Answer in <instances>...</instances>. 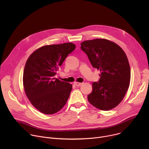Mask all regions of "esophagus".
Masks as SVG:
<instances>
[{
	"label": "esophagus",
	"mask_w": 149,
	"mask_h": 149,
	"mask_svg": "<svg viewBox=\"0 0 149 149\" xmlns=\"http://www.w3.org/2000/svg\"><path fill=\"white\" fill-rule=\"evenodd\" d=\"M74 84L76 86H81L83 84V83H78V82H75Z\"/></svg>",
	"instance_id": "obj_1"
}]
</instances>
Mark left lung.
Returning a JSON list of instances; mask_svg holds the SVG:
<instances>
[{
    "label": "left lung",
    "instance_id": "left-lung-1",
    "mask_svg": "<svg viewBox=\"0 0 149 149\" xmlns=\"http://www.w3.org/2000/svg\"><path fill=\"white\" fill-rule=\"evenodd\" d=\"M81 49L92 66L101 72L87 96L88 102L100 110H111L122 101L130 86L131 68L126 54L117 44L105 39L85 41Z\"/></svg>",
    "mask_w": 149,
    "mask_h": 149
}]
</instances>
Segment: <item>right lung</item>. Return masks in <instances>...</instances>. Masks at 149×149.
Wrapping results in <instances>:
<instances>
[{
	"mask_svg": "<svg viewBox=\"0 0 149 149\" xmlns=\"http://www.w3.org/2000/svg\"><path fill=\"white\" fill-rule=\"evenodd\" d=\"M75 48L72 43L45 45L28 58L23 72L26 95L32 104L41 113L53 114L66 104L72 84L54 78L56 71L69 54Z\"/></svg>",
	"mask_w": 149,
	"mask_h": 149,
	"instance_id": "add662e5",
	"label": "right lung"
}]
</instances>
